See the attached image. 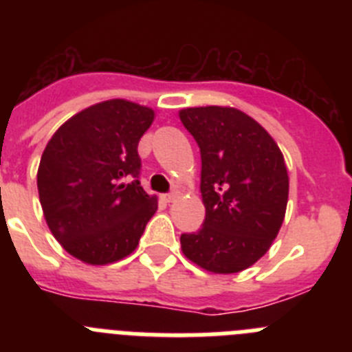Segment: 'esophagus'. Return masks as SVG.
Instances as JSON below:
<instances>
[{
	"instance_id": "1",
	"label": "esophagus",
	"mask_w": 352,
	"mask_h": 352,
	"mask_svg": "<svg viewBox=\"0 0 352 352\" xmlns=\"http://www.w3.org/2000/svg\"><path fill=\"white\" fill-rule=\"evenodd\" d=\"M178 197H179V192H170V194L164 195V201H166V203H174Z\"/></svg>"
}]
</instances>
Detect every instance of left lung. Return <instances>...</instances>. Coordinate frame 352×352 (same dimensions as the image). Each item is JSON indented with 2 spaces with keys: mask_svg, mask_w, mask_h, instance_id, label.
<instances>
[{
  "mask_svg": "<svg viewBox=\"0 0 352 352\" xmlns=\"http://www.w3.org/2000/svg\"><path fill=\"white\" fill-rule=\"evenodd\" d=\"M179 120L201 149L203 227L182 234V250L203 270L229 275L250 268L280 231L289 197L284 155L243 111L186 107Z\"/></svg>",
  "mask_w": 352,
  "mask_h": 352,
  "instance_id": "8db88e82",
  "label": "left lung"
}]
</instances>
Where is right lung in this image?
<instances>
[{"label": "right lung", "instance_id": "1", "mask_svg": "<svg viewBox=\"0 0 352 352\" xmlns=\"http://www.w3.org/2000/svg\"><path fill=\"white\" fill-rule=\"evenodd\" d=\"M153 120L151 107L113 98L65 121L43 149L36 173L43 217L76 259L102 266L138 248L158 208L138 179L139 139Z\"/></svg>", "mask_w": 352, "mask_h": 352}]
</instances>
